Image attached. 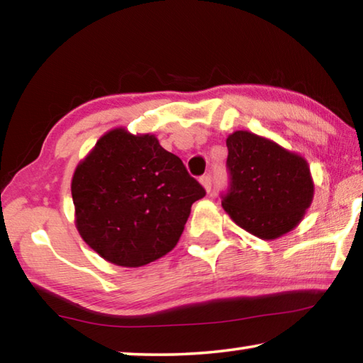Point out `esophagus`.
<instances>
[{
    "instance_id": "1",
    "label": "esophagus",
    "mask_w": 363,
    "mask_h": 363,
    "mask_svg": "<svg viewBox=\"0 0 363 363\" xmlns=\"http://www.w3.org/2000/svg\"><path fill=\"white\" fill-rule=\"evenodd\" d=\"M200 184L203 186V189L206 190V192H210L211 190V176L206 174V176H201L200 177Z\"/></svg>"
}]
</instances>
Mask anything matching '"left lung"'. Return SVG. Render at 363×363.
I'll use <instances>...</instances> for the list:
<instances>
[{"label": "left lung", "mask_w": 363, "mask_h": 363, "mask_svg": "<svg viewBox=\"0 0 363 363\" xmlns=\"http://www.w3.org/2000/svg\"><path fill=\"white\" fill-rule=\"evenodd\" d=\"M225 145L232 182L223 208L229 218L262 240L293 230L314 199L307 160L251 131H233Z\"/></svg>", "instance_id": "obj_1"}]
</instances>
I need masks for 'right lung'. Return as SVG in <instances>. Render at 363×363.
I'll use <instances>...</instances> for the list:
<instances>
[{"mask_svg":"<svg viewBox=\"0 0 363 363\" xmlns=\"http://www.w3.org/2000/svg\"><path fill=\"white\" fill-rule=\"evenodd\" d=\"M205 189L155 134L113 128L97 139L72 177L75 225L89 248L121 267L168 255Z\"/></svg>","mask_w":363,"mask_h":363,"instance_id":"add662e5","label":"right lung"}]
</instances>
